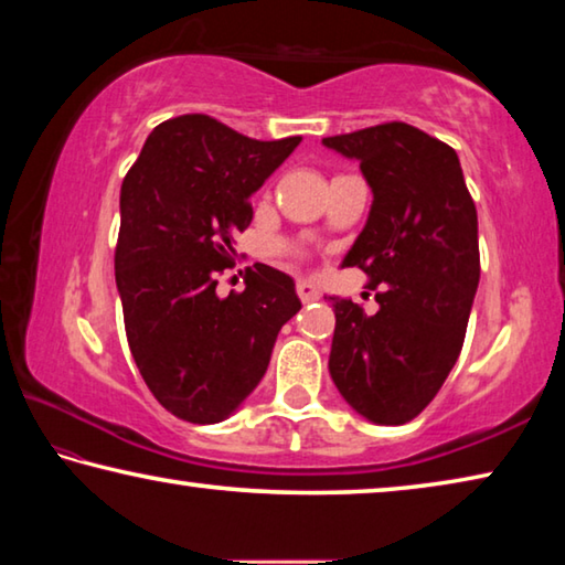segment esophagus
Listing matches in <instances>:
<instances>
[{"instance_id": "esophagus-1", "label": "esophagus", "mask_w": 565, "mask_h": 565, "mask_svg": "<svg viewBox=\"0 0 565 565\" xmlns=\"http://www.w3.org/2000/svg\"><path fill=\"white\" fill-rule=\"evenodd\" d=\"M297 294H299V299L303 301V303H309V301H317L319 297H321V291H319V286H315L311 281H297Z\"/></svg>"}]
</instances>
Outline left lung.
<instances>
[{
    "mask_svg": "<svg viewBox=\"0 0 565 565\" xmlns=\"http://www.w3.org/2000/svg\"><path fill=\"white\" fill-rule=\"evenodd\" d=\"M360 160L374 201L344 258L377 289V315L329 297L337 327L329 372L362 417L405 425L458 362L480 281L478 211L458 153L415 125L392 120L324 138Z\"/></svg>",
    "mask_w": 565,
    "mask_h": 565,
    "instance_id": "1",
    "label": "left lung"
}]
</instances>
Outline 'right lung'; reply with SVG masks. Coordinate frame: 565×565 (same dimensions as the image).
Masks as SVG:
<instances>
[{"mask_svg": "<svg viewBox=\"0 0 565 565\" xmlns=\"http://www.w3.org/2000/svg\"><path fill=\"white\" fill-rule=\"evenodd\" d=\"M301 136L254 140L211 115L160 122L120 188L115 246L125 334L148 390L193 425L226 419L262 382L281 327L301 309L291 276L246 268V289L216 294L234 268L250 193Z\"/></svg>", "mask_w": 565, "mask_h": 565, "instance_id": "obj_1", "label": "right lung"}]
</instances>
